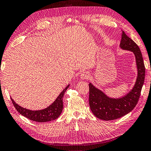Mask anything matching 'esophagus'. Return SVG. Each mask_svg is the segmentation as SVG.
Segmentation results:
<instances>
[{
    "label": "esophagus",
    "mask_w": 151,
    "mask_h": 151,
    "mask_svg": "<svg viewBox=\"0 0 151 151\" xmlns=\"http://www.w3.org/2000/svg\"><path fill=\"white\" fill-rule=\"evenodd\" d=\"M89 74H88L87 73H85V72H83L81 73V78L82 80H86V79H88L89 78Z\"/></svg>",
    "instance_id": "obj_1"
}]
</instances>
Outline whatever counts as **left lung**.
I'll return each instance as SVG.
<instances>
[{
    "label": "left lung",
    "instance_id": "8db88e82",
    "mask_svg": "<svg viewBox=\"0 0 151 151\" xmlns=\"http://www.w3.org/2000/svg\"><path fill=\"white\" fill-rule=\"evenodd\" d=\"M120 47L134 53L136 60L137 77L133 89L121 98L107 96L91 84H89V105L95 116L103 120H112L122 117L131 112L136 106L145 81V67L141 50L134 40L122 31Z\"/></svg>",
    "mask_w": 151,
    "mask_h": 151
}]
</instances>
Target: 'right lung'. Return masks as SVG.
Returning a JSON list of instances; mask_svg holds the SVG:
<instances>
[{
	"label": "right lung",
	"mask_w": 151,
	"mask_h": 151,
	"mask_svg": "<svg viewBox=\"0 0 151 151\" xmlns=\"http://www.w3.org/2000/svg\"><path fill=\"white\" fill-rule=\"evenodd\" d=\"M69 85L61 91V93L59 95L54 102L50 105L49 107L42 110L39 111H31L29 109L22 107L18 105L17 103H15L14 100L11 98L13 105L15 108L19 113L31 120L35 121L38 122H46L49 121L55 120L60 116V115L62 113V110L63 108V97L65 91L69 88Z\"/></svg>",
	"instance_id": "1"
}]
</instances>
